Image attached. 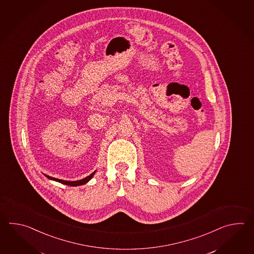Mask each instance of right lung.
<instances>
[{
	"mask_svg": "<svg viewBox=\"0 0 254 254\" xmlns=\"http://www.w3.org/2000/svg\"><path fill=\"white\" fill-rule=\"evenodd\" d=\"M94 173H95V172H93L92 174L87 176L86 178L82 179V180H80V181H75V182H67V181H64V180H60V179L53 178V177L48 176V175H45V176L47 178L50 179V180H54V181H56V182H59L61 184H66V185H69V186H79V185L87 184L92 178Z\"/></svg>",
	"mask_w": 254,
	"mask_h": 254,
	"instance_id": "right-lung-1",
	"label": "right lung"
}]
</instances>
